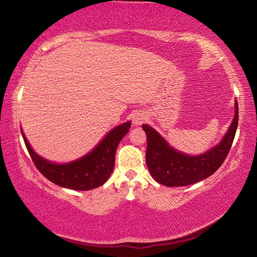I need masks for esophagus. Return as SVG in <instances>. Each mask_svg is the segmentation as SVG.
Listing matches in <instances>:
<instances>
[{
  "label": "esophagus",
  "mask_w": 257,
  "mask_h": 257,
  "mask_svg": "<svg viewBox=\"0 0 257 257\" xmlns=\"http://www.w3.org/2000/svg\"><path fill=\"white\" fill-rule=\"evenodd\" d=\"M145 120H146V116H145L144 113H142V112L135 113L134 116H133V122H134V124H136V125L142 124Z\"/></svg>",
  "instance_id": "34e87169"
}]
</instances>
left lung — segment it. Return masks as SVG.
<instances>
[{
    "mask_svg": "<svg viewBox=\"0 0 257 257\" xmlns=\"http://www.w3.org/2000/svg\"><path fill=\"white\" fill-rule=\"evenodd\" d=\"M234 118L222 142L197 156L182 154L173 150L168 143L147 124H143L147 136L146 164L152 177L164 186H188L212 176L224 162L231 149L238 125V103Z\"/></svg>",
    "mask_w": 257,
    "mask_h": 257,
    "instance_id": "8db88e82",
    "label": "left lung"
}]
</instances>
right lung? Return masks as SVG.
<instances>
[{
    "mask_svg": "<svg viewBox=\"0 0 257 257\" xmlns=\"http://www.w3.org/2000/svg\"><path fill=\"white\" fill-rule=\"evenodd\" d=\"M130 122L115 127L84 158L67 164H54L38 156L23 134L26 147L35 167L55 185L73 190H89L102 186L114 168L115 151L121 139L129 132Z\"/></svg>",
    "mask_w": 257,
    "mask_h": 257,
    "instance_id": "1",
    "label": "right lung"
}]
</instances>
